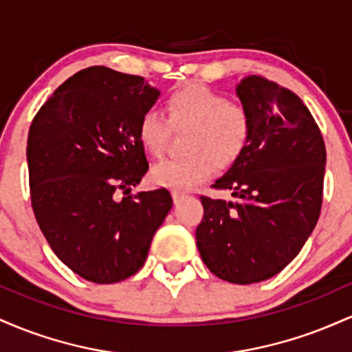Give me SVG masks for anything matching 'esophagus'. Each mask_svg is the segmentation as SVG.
Instances as JSON below:
<instances>
[{
	"label": "esophagus",
	"instance_id": "obj_1",
	"mask_svg": "<svg viewBox=\"0 0 352 352\" xmlns=\"http://www.w3.org/2000/svg\"><path fill=\"white\" fill-rule=\"evenodd\" d=\"M187 197H188V193L180 192V190H172V199H173V201H175V204H179L180 200L187 199Z\"/></svg>",
	"mask_w": 352,
	"mask_h": 352
}]
</instances>
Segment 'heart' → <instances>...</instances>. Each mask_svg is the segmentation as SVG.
<instances>
[{"mask_svg":"<svg viewBox=\"0 0 352 352\" xmlns=\"http://www.w3.org/2000/svg\"><path fill=\"white\" fill-rule=\"evenodd\" d=\"M165 112L145 111L137 134L152 157L167 147L172 125L188 127L184 137L185 155L162 160L152 168L153 184L168 188H190L212 175L213 167L233 165L248 147L252 119L246 109L230 102L221 92L204 84L188 82L177 87L165 99Z\"/></svg>","mask_w":352,"mask_h":352,"instance_id":"obj_1","label":"heart"}]
</instances>
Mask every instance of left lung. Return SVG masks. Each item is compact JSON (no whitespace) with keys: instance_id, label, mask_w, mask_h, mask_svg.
Listing matches in <instances>:
<instances>
[{"instance_id":"obj_1","label":"left lung","mask_w":352,"mask_h":352,"mask_svg":"<svg viewBox=\"0 0 352 352\" xmlns=\"http://www.w3.org/2000/svg\"><path fill=\"white\" fill-rule=\"evenodd\" d=\"M235 91L252 119V137L212 185L235 200L201 197L204 218L195 238L215 276L252 285L292 263L316 227L326 147L308 107L289 89L246 76Z\"/></svg>"}]
</instances>
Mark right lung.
Masks as SVG:
<instances>
[{"label":"right lung","instance_id":"1","mask_svg":"<svg viewBox=\"0 0 352 352\" xmlns=\"http://www.w3.org/2000/svg\"><path fill=\"white\" fill-rule=\"evenodd\" d=\"M159 96L140 76L87 67L56 89L30 127L34 217L56 256L87 281L139 272L173 205L165 188L119 199L148 170L137 127Z\"/></svg>","mask_w":352,"mask_h":352}]
</instances>
